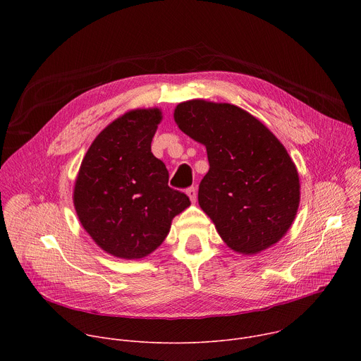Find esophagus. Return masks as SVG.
<instances>
[{"instance_id":"34e87169","label":"esophagus","mask_w":361,"mask_h":361,"mask_svg":"<svg viewBox=\"0 0 361 361\" xmlns=\"http://www.w3.org/2000/svg\"><path fill=\"white\" fill-rule=\"evenodd\" d=\"M187 195L190 197L191 202H195V200H197V190H195V187L187 188Z\"/></svg>"}]
</instances>
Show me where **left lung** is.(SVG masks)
<instances>
[{
	"mask_svg": "<svg viewBox=\"0 0 361 361\" xmlns=\"http://www.w3.org/2000/svg\"><path fill=\"white\" fill-rule=\"evenodd\" d=\"M174 120L207 148L198 204L227 245L255 254L277 243L297 214L300 181L276 135L240 107L204 99L181 102Z\"/></svg>",
	"mask_w": 361,
	"mask_h": 361,
	"instance_id": "obj_1",
	"label": "left lung"
}]
</instances>
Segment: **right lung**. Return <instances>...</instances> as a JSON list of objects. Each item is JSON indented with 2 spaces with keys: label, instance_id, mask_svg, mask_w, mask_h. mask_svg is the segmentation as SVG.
Here are the masks:
<instances>
[{
  "label": "right lung",
  "instance_id": "obj_1",
  "mask_svg": "<svg viewBox=\"0 0 361 361\" xmlns=\"http://www.w3.org/2000/svg\"><path fill=\"white\" fill-rule=\"evenodd\" d=\"M161 111L134 110L102 130L88 148L74 188L77 216L109 254L134 260L156 250L190 198L169 185L151 141Z\"/></svg>",
  "mask_w": 361,
  "mask_h": 361
}]
</instances>
